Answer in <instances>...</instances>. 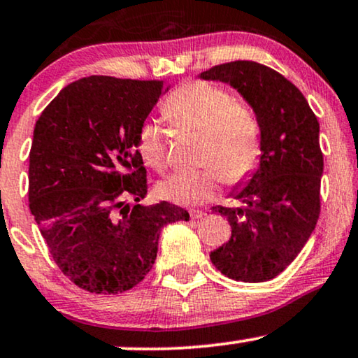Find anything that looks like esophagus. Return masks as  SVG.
<instances>
[{"label": "esophagus", "mask_w": 358, "mask_h": 358, "mask_svg": "<svg viewBox=\"0 0 358 358\" xmlns=\"http://www.w3.org/2000/svg\"><path fill=\"white\" fill-rule=\"evenodd\" d=\"M205 216H206V213H203V211H196V210L189 211V218L192 220H201V218H205Z\"/></svg>", "instance_id": "1"}]
</instances>
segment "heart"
<instances>
[{
  "mask_svg": "<svg viewBox=\"0 0 358 358\" xmlns=\"http://www.w3.org/2000/svg\"><path fill=\"white\" fill-rule=\"evenodd\" d=\"M166 119L175 125L201 132V160L208 166L178 170L158 185L162 196L180 205H200L218 193L220 178L229 185L246 182L261 160V127L250 107L231 94L205 80L180 85L164 106ZM137 150L153 170L165 166V140L155 122L142 124Z\"/></svg>",
  "mask_w": 358,
  "mask_h": 358,
  "instance_id": "1",
  "label": "heart"
}]
</instances>
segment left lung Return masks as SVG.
<instances>
[{"instance_id": "1", "label": "left lung", "mask_w": 358, "mask_h": 358, "mask_svg": "<svg viewBox=\"0 0 358 358\" xmlns=\"http://www.w3.org/2000/svg\"><path fill=\"white\" fill-rule=\"evenodd\" d=\"M250 103L261 127L259 166L231 196L239 206H218L231 238L210 259L221 274L243 282H264L299 255L317 224L324 157L319 122L299 89L279 72L255 61H234L201 72Z\"/></svg>"}]
</instances>
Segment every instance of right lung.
<instances>
[{
  "label": "right lung",
  "instance_id": "add662e5",
  "mask_svg": "<svg viewBox=\"0 0 358 358\" xmlns=\"http://www.w3.org/2000/svg\"><path fill=\"white\" fill-rule=\"evenodd\" d=\"M166 90L164 80L90 76L66 85L36 122L29 210L57 268L84 291L137 286L162 228L189 220L169 201L140 205L147 170L137 135Z\"/></svg>",
  "mask_w": 358,
  "mask_h": 358
}]
</instances>
